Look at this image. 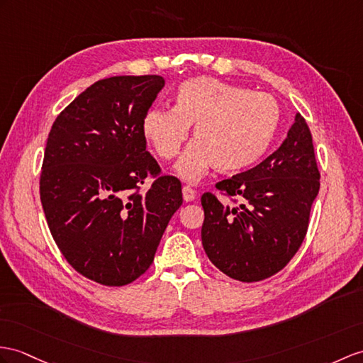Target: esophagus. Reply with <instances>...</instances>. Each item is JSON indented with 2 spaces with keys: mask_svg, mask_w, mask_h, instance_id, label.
Here are the masks:
<instances>
[{
  "mask_svg": "<svg viewBox=\"0 0 363 363\" xmlns=\"http://www.w3.org/2000/svg\"><path fill=\"white\" fill-rule=\"evenodd\" d=\"M182 192H183V199H184V201H192V200H196V191H194L191 186H183Z\"/></svg>",
  "mask_w": 363,
  "mask_h": 363,
  "instance_id": "34e87169",
  "label": "esophagus"
}]
</instances>
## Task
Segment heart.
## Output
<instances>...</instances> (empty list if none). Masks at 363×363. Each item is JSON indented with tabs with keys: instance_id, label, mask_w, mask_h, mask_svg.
I'll use <instances>...</instances> for the list:
<instances>
[{
	"instance_id": "heart-1",
	"label": "heart",
	"mask_w": 363,
	"mask_h": 363,
	"mask_svg": "<svg viewBox=\"0 0 363 363\" xmlns=\"http://www.w3.org/2000/svg\"><path fill=\"white\" fill-rule=\"evenodd\" d=\"M280 108L269 94L251 92L211 77H194L179 86L174 108H151L143 117V134L158 157L179 152L194 126V138L175 163L189 183L211 167L238 172L267 152L279 128Z\"/></svg>"
}]
</instances>
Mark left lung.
<instances>
[{"mask_svg":"<svg viewBox=\"0 0 363 363\" xmlns=\"http://www.w3.org/2000/svg\"><path fill=\"white\" fill-rule=\"evenodd\" d=\"M319 180L311 132L296 113L276 152L216 184L223 196L242 199V205H225L211 192L201 196V243L209 260L226 276L248 284L284 269L306 235Z\"/></svg>","mask_w":363,"mask_h":363,"instance_id":"1","label":"left lung"}]
</instances>
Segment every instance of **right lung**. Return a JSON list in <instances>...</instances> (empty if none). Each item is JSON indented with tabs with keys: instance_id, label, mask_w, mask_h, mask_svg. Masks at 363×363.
Listing matches in <instances>:
<instances>
[{
	"instance_id": "1",
	"label": "right lung",
	"mask_w": 363,
	"mask_h": 363,
	"mask_svg": "<svg viewBox=\"0 0 363 363\" xmlns=\"http://www.w3.org/2000/svg\"><path fill=\"white\" fill-rule=\"evenodd\" d=\"M164 79H100L61 112L49 132L40 197L50 234L82 276L123 286L151 267L164 229L182 206V183L160 175L146 151L143 117ZM156 180L146 193L139 184Z\"/></svg>"
}]
</instances>
